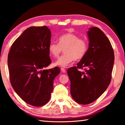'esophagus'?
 Masks as SVG:
<instances>
[{
	"mask_svg": "<svg viewBox=\"0 0 125 125\" xmlns=\"http://www.w3.org/2000/svg\"><path fill=\"white\" fill-rule=\"evenodd\" d=\"M61 72L62 73H64L65 72V69L64 68H62L61 69Z\"/></svg>",
	"mask_w": 125,
	"mask_h": 125,
	"instance_id": "34e87169",
	"label": "esophagus"
}]
</instances>
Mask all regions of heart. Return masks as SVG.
<instances>
[{"label": "heart", "instance_id": "b5f03b06", "mask_svg": "<svg viewBox=\"0 0 125 125\" xmlns=\"http://www.w3.org/2000/svg\"><path fill=\"white\" fill-rule=\"evenodd\" d=\"M88 44L85 39H79L76 34L67 33L58 38V43L50 42L48 50L50 55L57 57L64 49V53L55 63V65L65 67L73 62V60H78L85 55Z\"/></svg>", "mask_w": 125, "mask_h": 125}]
</instances>
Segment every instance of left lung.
<instances>
[{
	"label": "left lung",
	"mask_w": 125,
	"mask_h": 125,
	"mask_svg": "<svg viewBox=\"0 0 125 125\" xmlns=\"http://www.w3.org/2000/svg\"><path fill=\"white\" fill-rule=\"evenodd\" d=\"M89 48L77 67L69 68L70 92L73 100L86 105L97 99L111 82L115 55L109 40L96 27L87 31ZM85 68L84 72L78 68Z\"/></svg>",
	"instance_id": "1"
}]
</instances>
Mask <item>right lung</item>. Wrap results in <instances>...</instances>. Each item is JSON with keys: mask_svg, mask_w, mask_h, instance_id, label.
<instances>
[{"mask_svg": "<svg viewBox=\"0 0 125 125\" xmlns=\"http://www.w3.org/2000/svg\"><path fill=\"white\" fill-rule=\"evenodd\" d=\"M51 35L46 26L29 27L13 42L8 55L13 88L23 101L34 106L49 102L54 80L60 73L57 67L44 69L52 62L48 50Z\"/></svg>", "mask_w": 125, "mask_h": 125, "instance_id": "right-lung-1", "label": "right lung"}]
</instances>
